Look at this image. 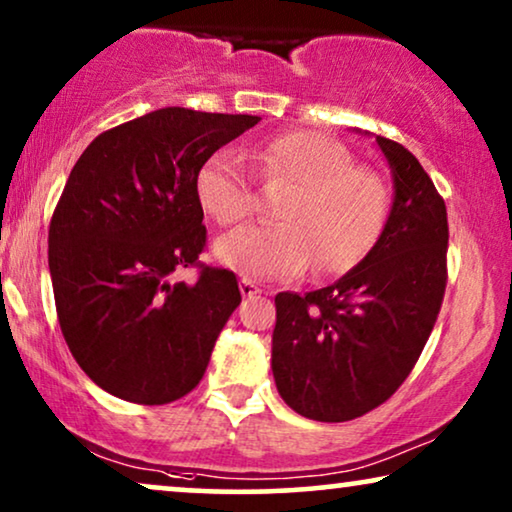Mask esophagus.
Masks as SVG:
<instances>
[{
	"label": "esophagus",
	"mask_w": 512,
	"mask_h": 512,
	"mask_svg": "<svg viewBox=\"0 0 512 512\" xmlns=\"http://www.w3.org/2000/svg\"><path fill=\"white\" fill-rule=\"evenodd\" d=\"M240 291H242L244 298H251V296H256V293H261L263 289L256 282H251V279L244 277L242 282H240Z\"/></svg>",
	"instance_id": "obj_1"
}]
</instances>
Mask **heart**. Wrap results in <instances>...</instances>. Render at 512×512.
<instances>
[{
    "label": "heart",
    "instance_id": "heart-1",
    "mask_svg": "<svg viewBox=\"0 0 512 512\" xmlns=\"http://www.w3.org/2000/svg\"><path fill=\"white\" fill-rule=\"evenodd\" d=\"M249 163L265 186L289 188L277 207L282 221L221 237L216 258L258 279L291 277L314 261L321 277L347 275L380 244L391 219V191L373 167L356 165L338 139L293 130L251 146ZM200 207L235 226L256 212V193L242 156L216 151L195 174Z\"/></svg>",
    "mask_w": 512,
    "mask_h": 512
}]
</instances>
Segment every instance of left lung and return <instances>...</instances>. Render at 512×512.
Here are the masks:
<instances>
[{
  "mask_svg": "<svg viewBox=\"0 0 512 512\" xmlns=\"http://www.w3.org/2000/svg\"><path fill=\"white\" fill-rule=\"evenodd\" d=\"M394 172V207L359 268L305 296L277 293L272 375L291 410L349 422L389 401L436 326L447 286V209L419 160L377 137Z\"/></svg>",
  "mask_w": 512,
  "mask_h": 512,
  "instance_id": "1",
  "label": "left lung"
}]
</instances>
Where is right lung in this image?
I'll use <instances>...</instances> for the list:
<instances>
[{
  "mask_svg": "<svg viewBox=\"0 0 512 512\" xmlns=\"http://www.w3.org/2000/svg\"><path fill=\"white\" fill-rule=\"evenodd\" d=\"M258 123L167 107L97 135L48 228L55 312L83 373L111 396L165 405L198 387L242 303L235 272L200 263V165ZM181 267L191 285L174 283Z\"/></svg>",
  "mask_w": 512,
  "mask_h": 512,
  "instance_id": "obj_1",
  "label": "right lung"
}]
</instances>
